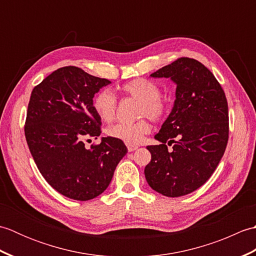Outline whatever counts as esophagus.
Segmentation results:
<instances>
[{
    "instance_id": "1",
    "label": "esophagus",
    "mask_w": 256,
    "mask_h": 256,
    "mask_svg": "<svg viewBox=\"0 0 256 256\" xmlns=\"http://www.w3.org/2000/svg\"><path fill=\"white\" fill-rule=\"evenodd\" d=\"M128 152H134L135 150H138L136 145H128Z\"/></svg>"
}]
</instances>
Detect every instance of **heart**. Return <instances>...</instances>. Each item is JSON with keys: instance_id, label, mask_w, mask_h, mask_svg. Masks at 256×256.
Returning a JSON list of instances; mask_svg holds the SVG:
<instances>
[{"instance_id": "1", "label": "heart", "mask_w": 256, "mask_h": 256, "mask_svg": "<svg viewBox=\"0 0 256 256\" xmlns=\"http://www.w3.org/2000/svg\"><path fill=\"white\" fill-rule=\"evenodd\" d=\"M123 94L140 102L138 116H148L154 122H162L170 113V103L162 99V89L156 82L145 78H136L121 86ZM92 106L102 121L111 122L118 112V99L112 91L103 89L98 92ZM150 124L142 118L135 123H116L106 130L108 138L128 145H138L150 132Z\"/></svg>"}]
</instances>
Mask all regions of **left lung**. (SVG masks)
<instances>
[{
    "label": "left lung",
    "instance_id": "1",
    "mask_svg": "<svg viewBox=\"0 0 256 256\" xmlns=\"http://www.w3.org/2000/svg\"><path fill=\"white\" fill-rule=\"evenodd\" d=\"M177 84L172 110L148 146L152 160L145 178L155 192L182 197L202 186L216 170L229 140V111L222 89L210 70L182 57L150 74ZM167 146H172L168 151Z\"/></svg>",
    "mask_w": 256,
    "mask_h": 256
}]
</instances>
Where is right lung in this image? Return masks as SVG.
Instances as JSON below:
<instances>
[{
	"mask_svg": "<svg viewBox=\"0 0 256 256\" xmlns=\"http://www.w3.org/2000/svg\"><path fill=\"white\" fill-rule=\"evenodd\" d=\"M110 80L74 66L55 70L32 91L25 138L32 158L50 186L66 197L86 201L101 194L128 148L102 138L86 148L84 140L101 134L92 99Z\"/></svg>",
	"mask_w": 256,
	"mask_h": 256,
	"instance_id": "obj_1",
	"label": "right lung"
}]
</instances>
